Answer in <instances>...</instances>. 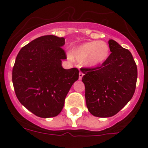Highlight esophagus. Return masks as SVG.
Here are the masks:
<instances>
[{"mask_svg":"<svg viewBox=\"0 0 148 148\" xmlns=\"http://www.w3.org/2000/svg\"><path fill=\"white\" fill-rule=\"evenodd\" d=\"M83 75H84V73H82V71L79 72V80H81V79H82V77H83Z\"/></svg>","mask_w":148,"mask_h":148,"instance_id":"1","label":"esophagus"}]
</instances>
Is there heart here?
I'll return each mask as SVG.
<instances>
[{
    "mask_svg": "<svg viewBox=\"0 0 148 148\" xmlns=\"http://www.w3.org/2000/svg\"><path fill=\"white\" fill-rule=\"evenodd\" d=\"M110 52V47L106 42L92 40L73 48L72 56L68 54V58L72 60L73 58L78 62H84L87 67H97L108 60Z\"/></svg>",
    "mask_w": 148,
    "mask_h": 148,
    "instance_id": "b5f03b06",
    "label": "heart"
}]
</instances>
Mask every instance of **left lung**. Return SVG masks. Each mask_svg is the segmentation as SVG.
I'll list each match as a JSON object with an SVG mask.
<instances>
[{"instance_id": "left-lung-1", "label": "left lung", "mask_w": 148, "mask_h": 148, "mask_svg": "<svg viewBox=\"0 0 148 148\" xmlns=\"http://www.w3.org/2000/svg\"><path fill=\"white\" fill-rule=\"evenodd\" d=\"M110 55L101 66L82 68V82L89 112L94 116H114L133 97L137 80V66L131 53L114 40H109Z\"/></svg>"}]
</instances>
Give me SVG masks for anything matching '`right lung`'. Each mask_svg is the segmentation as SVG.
Here are the masks:
<instances>
[{
	"mask_svg": "<svg viewBox=\"0 0 148 148\" xmlns=\"http://www.w3.org/2000/svg\"><path fill=\"white\" fill-rule=\"evenodd\" d=\"M64 38L44 35L21 48L12 70V83L21 104L35 116L51 118L62 110L78 70H65Z\"/></svg>",
	"mask_w": 148,
	"mask_h": 148,
	"instance_id": "add662e5",
	"label": "right lung"
}]
</instances>
